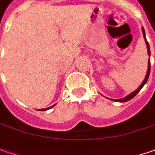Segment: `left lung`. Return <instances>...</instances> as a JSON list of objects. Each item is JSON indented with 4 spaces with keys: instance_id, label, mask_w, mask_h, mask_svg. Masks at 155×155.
I'll use <instances>...</instances> for the list:
<instances>
[{
    "instance_id": "obj_1",
    "label": "left lung",
    "mask_w": 155,
    "mask_h": 155,
    "mask_svg": "<svg viewBox=\"0 0 155 155\" xmlns=\"http://www.w3.org/2000/svg\"><path fill=\"white\" fill-rule=\"evenodd\" d=\"M142 32H143V36H144V39H145V41H146V45H147V54H148V55H151V53H150V47H149V43L147 42V38H146V33H145V30H144V28L142 27ZM150 68H151V63H150V58L149 60H148V68H147V75H146V78H145V79H144V81L142 82V84L139 85V87H138L137 90H135L134 92H132L131 94H130L127 96H125L124 98H123V99H120V100H112V101H118V102H125V101H130V100H131L132 98H134L137 94H138V92L142 89V87L147 84V80H148V78H149V75H150ZM111 100V99H110Z\"/></svg>"
}]
</instances>
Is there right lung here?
<instances>
[{
	"label": "right lung",
	"instance_id": "right-lung-1",
	"mask_svg": "<svg viewBox=\"0 0 155 155\" xmlns=\"http://www.w3.org/2000/svg\"><path fill=\"white\" fill-rule=\"evenodd\" d=\"M54 106H55V104H54ZM54 106H51V107H47V108H42V109H39V110H40V111H45V110H48V109H50V108H51V107H53Z\"/></svg>",
	"mask_w": 155,
	"mask_h": 155
}]
</instances>
